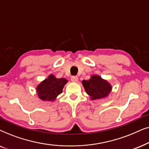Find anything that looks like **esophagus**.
<instances>
[{"label":"esophagus","mask_w":149,"mask_h":149,"mask_svg":"<svg viewBox=\"0 0 149 149\" xmlns=\"http://www.w3.org/2000/svg\"><path fill=\"white\" fill-rule=\"evenodd\" d=\"M71 80L72 81V82H76L78 80V76H71Z\"/></svg>","instance_id":"34e87169"}]
</instances>
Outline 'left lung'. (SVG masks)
Masks as SVG:
<instances>
[{"instance_id": "8db88e82", "label": "left lung", "mask_w": 149, "mask_h": 149, "mask_svg": "<svg viewBox=\"0 0 149 149\" xmlns=\"http://www.w3.org/2000/svg\"><path fill=\"white\" fill-rule=\"evenodd\" d=\"M82 84L92 100L105 97L110 93L112 88L108 82L98 76H93L90 80H83Z\"/></svg>"}]
</instances>
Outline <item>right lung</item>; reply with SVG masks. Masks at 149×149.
<instances>
[{"label": "right lung", "instance_id": "right-lung-1", "mask_svg": "<svg viewBox=\"0 0 149 149\" xmlns=\"http://www.w3.org/2000/svg\"><path fill=\"white\" fill-rule=\"evenodd\" d=\"M67 80L65 78L57 79L50 75L49 78L43 80L37 86V91L39 97L42 100L52 101L63 91V88Z\"/></svg>", "mask_w": 149, "mask_h": 149}]
</instances>
